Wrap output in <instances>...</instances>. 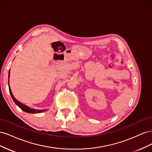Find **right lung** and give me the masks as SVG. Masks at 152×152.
<instances>
[{"instance_id": "right-lung-1", "label": "right lung", "mask_w": 152, "mask_h": 152, "mask_svg": "<svg viewBox=\"0 0 152 152\" xmlns=\"http://www.w3.org/2000/svg\"><path fill=\"white\" fill-rule=\"evenodd\" d=\"M10 70L9 71V81H8V86H9V90H10V94L11 96V98L13 99L14 102H15V104L18 106V107H20L23 111H24L26 113H41V112H43L46 111L47 110H35V109H32L31 108H30L28 106H26L25 104H24L23 103H22L21 102H20L19 101H18L15 98V96H14L11 89V87L10 86Z\"/></svg>"}]
</instances>
